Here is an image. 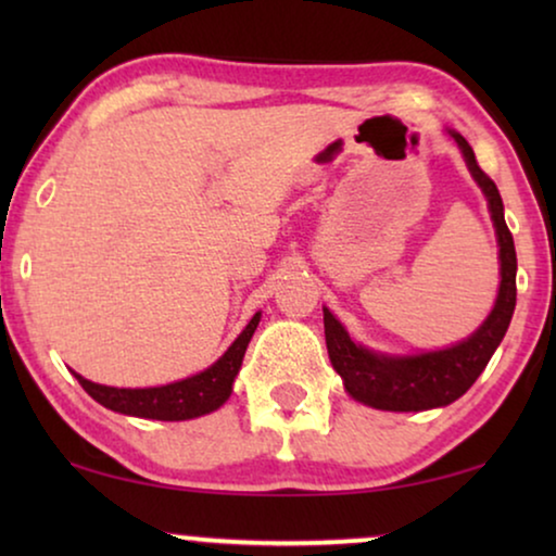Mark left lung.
<instances>
[{
	"instance_id": "left-lung-1",
	"label": "left lung",
	"mask_w": 556,
	"mask_h": 556,
	"mask_svg": "<svg viewBox=\"0 0 556 556\" xmlns=\"http://www.w3.org/2000/svg\"><path fill=\"white\" fill-rule=\"evenodd\" d=\"M458 143L470 177L481 187L489 202V212L496 227L501 286L496 303L485 321L458 344L420 354H382L375 349L356 344L329 308H324V333L329 359L344 390L362 405L387 409V413H420V409L445 407L463 397L506 337L516 308V250L514 238L504 219V202L493 179L478 166L473 149L458 131H447Z\"/></svg>"
}]
</instances>
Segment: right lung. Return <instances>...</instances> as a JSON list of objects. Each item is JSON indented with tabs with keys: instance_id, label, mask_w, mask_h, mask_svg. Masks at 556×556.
I'll use <instances>...</instances> for the list:
<instances>
[{
	"instance_id": "1",
	"label": "right lung",
	"mask_w": 556,
	"mask_h": 556,
	"mask_svg": "<svg viewBox=\"0 0 556 556\" xmlns=\"http://www.w3.org/2000/svg\"><path fill=\"white\" fill-rule=\"evenodd\" d=\"M257 324H261V311L250 318L245 329L240 331V337L227 346V352L212 367L172 384L131 390V387L96 384L90 379L80 377L78 371H73V375L90 397L101 402L103 407L113 409V413L166 422L192 420V417L215 413L217 407H223L230 400L232 382L242 367V356H245V349L250 339H253Z\"/></svg>"
}]
</instances>
